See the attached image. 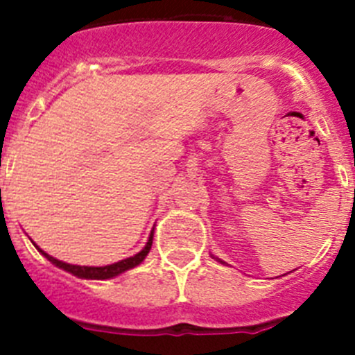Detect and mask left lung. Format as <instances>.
<instances>
[{"label": "left lung", "instance_id": "left-lung-1", "mask_svg": "<svg viewBox=\"0 0 355 355\" xmlns=\"http://www.w3.org/2000/svg\"><path fill=\"white\" fill-rule=\"evenodd\" d=\"M222 263H224V261H222Z\"/></svg>", "mask_w": 355, "mask_h": 355}]
</instances>
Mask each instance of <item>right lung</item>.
Returning <instances> with one entry per match:
<instances>
[{
  "label": "right lung",
  "mask_w": 355,
  "mask_h": 355,
  "mask_svg": "<svg viewBox=\"0 0 355 355\" xmlns=\"http://www.w3.org/2000/svg\"><path fill=\"white\" fill-rule=\"evenodd\" d=\"M35 245V243H33ZM150 245H153V231H150L149 234V240H147L146 247H144L142 250H140L139 254H135V256H131V258H126L122 259V261H117L114 263V265H106V266H80V265H69V263H64L60 261V259L53 258V256H49V254L44 252L42 249H39V252L42 254L44 258H48L49 261L53 263L55 266H58V268H62V270L69 272V274L76 275V277L80 279H112L115 277V275L122 274V272L130 270V268H135L137 265H140V263L146 259V256L149 254L150 250Z\"/></svg>",
  "instance_id": "obj_1"
}]
</instances>
